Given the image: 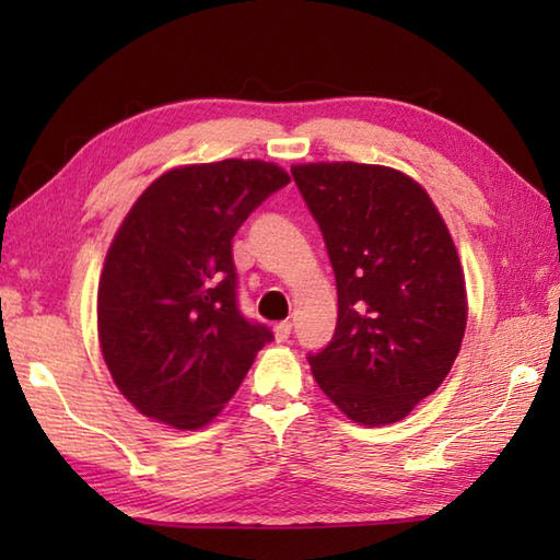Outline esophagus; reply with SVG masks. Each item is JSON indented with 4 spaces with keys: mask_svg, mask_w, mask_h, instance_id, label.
Segmentation results:
<instances>
[{
    "mask_svg": "<svg viewBox=\"0 0 560 560\" xmlns=\"http://www.w3.org/2000/svg\"><path fill=\"white\" fill-rule=\"evenodd\" d=\"M291 331H293L291 323H279L277 327H273V337H277V341H289Z\"/></svg>",
    "mask_w": 560,
    "mask_h": 560,
    "instance_id": "34e87169",
    "label": "esophagus"
}]
</instances>
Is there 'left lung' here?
<instances>
[{
    "label": "left lung",
    "instance_id": "1",
    "mask_svg": "<svg viewBox=\"0 0 560 560\" xmlns=\"http://www.w3.org/2000/svg\"><path fill=\"white\" fill-rule=\"evenodd\" d=\"M291 175L335 269V337L311 353L319 389L363 425H385L440 387L467 327V289L447 225L395 168L305 163Z\"/></svg>",
    "mask_w": 560,
    "mask_h": 560
}]
</instances>
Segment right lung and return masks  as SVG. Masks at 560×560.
Masks as SVG:
<instances>
[{"label": "right lung", "instance_id": "right-lung-1", "mask_svg": "<svg viewBox=\"0 0 560 560\" xmlns=\"http://www.w3.org/2000/svg\"><path fill=\"white\" fill-rule=\"evenodd\" d=\"M289 183L265 161L183 165L129 209L101 273L98 339L115 385L149 419L207 425L273 339L237 307L231 241Z\"/></svg>", "mask_w": 560, "mask_h": 560}]
</instances>
